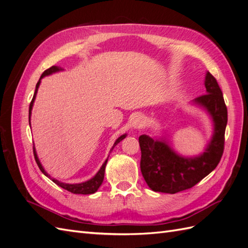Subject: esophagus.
I'll return each instance as SVG.
<instances>
[{"label": "esophagus", "mask_w": 248, "mask_h": 248, "mask_svg": "<svg viewBox=\"0 0 248 248\" xmlns=\"http://www.w3.org/2000/svg\"><path fill=\"white\" fill-rule=\"evenodd\" d=\"M131 127L133 129H140L142 127V119L140 116L134 117L132 122H131Z\"/></svg>", "instance_id": "1"}]
</instances>
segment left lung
<instances>
[{"label": "left lung", "instance_id": "obj_1", "mask_svg": "<svg viewBox=\"0 0 248 248\" xmlns=\"http://www.w3.org/2000/svg\"><path fill=\"white\" fill-rule=\"evenodd\" d=\"M206 94L190 103L204 109L211 119L213 133L204 152L183 156L170 146L167 136L139 138L141 151L140 170L148 186L155 192L176 193L191 188L219 163L223 153L228 109L221 90L211 73L205 77Z\"/></svg>", "mask_w": 248, "mask_h": 248}]
</instances>
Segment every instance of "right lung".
<instances>
[{
    "label": "right lung",
    "instance_id": "add662e5",
    "mask_svg": "<svg viewBox=\"0 0 248 248\" xmlns=\"http://www.w3.org/2000/svg\"><path fill=\"white\" fill-rule=\"evenodd\" d=\"M64 69L61 68V67H58V66H52L50 67V68H48L47 70L44 71L42 73V76L40 78V79L38 80V82H37L36 85V89H35V93H34V96H33V99L31 101V103H30V108H29V124L31 125V115H32V108H33V106H34V101H35V98H36V95H37V92H38V88L40 86V82H41V79L44 78V77H47V76H50V74L52 73H56V72H59V71H63ZM127 137V134L124 133L122 134L121 137H119L116 141L114 142V146L111 147L110 151H112V149H114L120 141H121L122 140H124L125 138ZM34 150V157H35V160L37 162V164H38V167L40 169V170L43 172L44 175H46L47 178H49L52 182L56 183L57 185H59L60 187H62V188L68 190L72 193H77V194H92L94 192H96L97 190H98V188L100 187V185L102 184L103 182V179H104V170H106V167H107V162H108V157L106 159V161L103 162V164L101 166L100 170L97 171V174L91 178L90 180H88V181H85V182H81V183H77V184H69V183H64V182H61L59 181V180L55 179V178H51L47 172L46 171V170L43 169L42 164L38 158V156H37V152H36V149L35 147L33 148Z\"/></svg>",
    "mask_w": 248,
    "mask_h": 248
}]
</instances>
